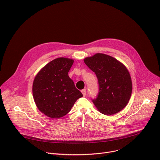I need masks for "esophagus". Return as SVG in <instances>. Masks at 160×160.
Here are the masks:
<instances>
[{"mask_svg": "<svg viewBox=\"0 0 160 160\" xmlns=\"http://www.w3.org/2000/svg\"><path fill=\"white\" fill-rule=\"evenodd\" d=\"M82 93L83 95L85 97V96L86 95V89H82Z\"/></svg>", "mask_w": 160, "mask_h": 160, "instance_id": "esophagus-1", "label": "esophagus"}]
</instances>
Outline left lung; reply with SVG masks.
Wrapping results in <instances>:
<instances>
[{
	"label": "left lung",
	"instance_id": "left-lung-1",
	"mask_svg": "<svg viewBox=\"0 0 160 160\" xmlns=\"http://www.w3.org/2000/svg\"><path fill=\"white\" fill-rule=\"evenodd\" d=\"M98 79V93L92 101L102 114L118 113L127 105L131 97L132 84L125 66L114 58L98 53L84 59Z\"/></svg>",
	"mask_w": 160,
	"mask_h": 160
}]
</instances>
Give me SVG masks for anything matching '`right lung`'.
I'll return each instance as SVG.
<instances>
[{"label":"right lung","instance_id":"add662e5","mask_svg":"<svg viewBox=\"0 0 160 160\" xmlns=\"http://www.w3.org/2000/svg\"><path fill=\"white\" fill-rule=\"evenodd\" d=\"M73 62L69 58H56L47 64L33 80L35 103L39 111L51 118L67 115L74 102L83 97L68 75Z\"/></svg>","mask_w":160,"mask_h":160}]
</instances>
